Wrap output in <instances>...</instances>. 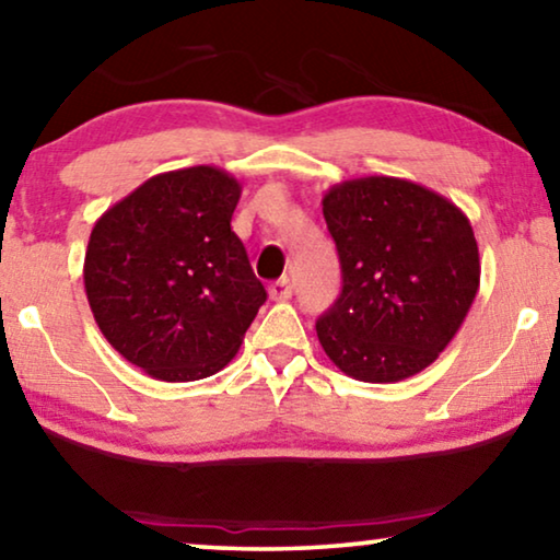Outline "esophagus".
I'll list each match as a JSON object with an SVG mask.
<instances>
[{
	"mask_svg": "<svg viewBox=\"0 0 560 560\" xmlns=\"http://www.w3.org/2000/svg\"><path fill=\"white\" fill-rule=\"evenodd\" d=\"M269 296L273 302H283V299L291 296V281L287 277H281L277 281L269 283Z\"/></svg>",
	"mask_w": 560,
	"mask_h": 560,
	"instance_id": "1",
	"label": "esophagus"
}]
</instances>
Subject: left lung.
Here are the masks:
<instances>
[{"mask_svg": "<svg viewBox=\"0 0 560 560\" xmlns=\"http://www.w3.org/2000/svg\"><path fill=\"white\" fill-rule=\"evenodd\" d=\"M341 294L316 322L324 352L360 382H399L438 360L480 287L478 241L453 200L366 175L322 200Z\"/></svg>", "mask_w": 560, "mask_h": 560, "instance_id": "left-lung-1", "label": "left lung"}]
</instances>
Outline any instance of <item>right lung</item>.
<instances>
[{
    "label": "right lung",
    "instance_id": "right-lung-1",
    "mask_svg": "<svg viewBox=\"0 0 560 560\" xmlns=\"http://www.w3.org/2000/svg\"><path fill=\"white\" fill-rule=\"evenodd\" d=\"M241 186L213 165L148 178L100 215L85 291L103 337L161 382L211 377L236 357L264 283L231 231Z\"/></svg>",
    "mask_w": 560,
    "mask_h": 560
}]
</instances>
